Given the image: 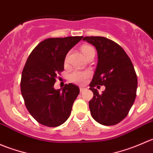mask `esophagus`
<instances>
[{
  "label": "esophagus",
  "instance_id": "34e87169",
  "mask_svg": "<svg viewBox=\"0 0 153 153\" xmlns=\"http://www.w3.org/2000/svg\"><path fill=\"white\" fill-rule=\"evenodd\" d=\"M79 89H80V92H82L83 91H84V90H85V88H84V87H81H81H79Z\"/></svg>",
  "mask_w": 153,
  "mask_h": 153
}]
</instances>
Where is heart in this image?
<instances>
[{
    "mask_svg": "<svg viewBox=\"0 0 153 153\" xmlns=\"http://www.w3.org/2000/svg\"><path fill=\"white\" fill-rule=\"evenodd\" d=\"M81 51H82L83 54L84 56L87 57L89 54L92 52H95V50L92 47L90 46H84L81 48ZM68 61V55H67L65 58V62H67ZM91 73L90 71H81V70H74L72 72H70L69 75V80L71 82L74 83L76 84H80V85H84L85 84L89 78H90Z\"/></svg>",
    "mask_w": 153,
    "mask_h": 153,
    "instance_id": "b5f03b06",
    "label": "heart"
}]
</instances>
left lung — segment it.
I'll return each mask as SVG.
<instances>
[{
  "label": "left lung",
  "instance_id": "1",
  "mask_svg": "<svg viewBox=\"0 0 153 153\" xmlns=\"http://www.w3.org/2000/svg\"><path fill=\"white\" fill-rule=\"evenodd\" d=\"M95 47L98 64L89 89L93 98L89 102L92 118L99 124L112 126L121 122L129 113L136 97L138 79L130 58L115 41L100 36L84 37ZM105 85L100 95L94 87Z\"/></svg>",
  "mask_w": 153,
  "mask_h": 153
}]
</instances>
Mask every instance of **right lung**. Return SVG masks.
Here are the masks:
<instances>
[{
	"label": "right lung",
	"instance_id": "add662e5",
	"mask_svg": "<svg viewBox=\"0 0 153 153\" xmlns=\"http://www.w3.org/2000/svg\"><path fill=\"white\" fill-rule=\"evenodd\" d=\"M83 38H47L39 43L27 58L21 75V94L27 110L41 124L58 126L70 115L79 88L69 84L56 90L54 84L64 71L67 52Z\"/></svg>",
	"mask_w": 153,
	"mask_h": 153
}]
</instances>
